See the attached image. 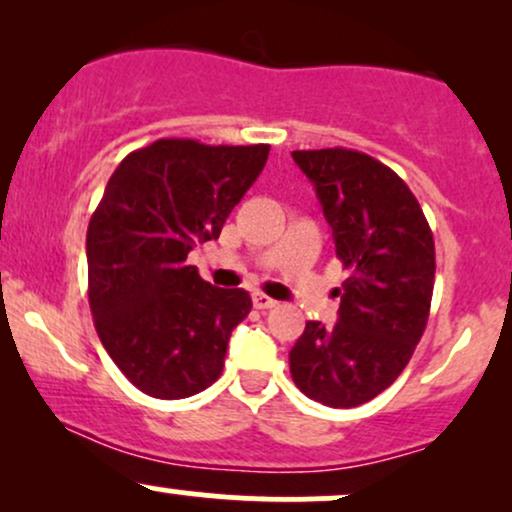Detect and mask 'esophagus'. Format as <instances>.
I'll return each instance as SVG.
<instances>
[{
    "label": "esophagus",
    "instance_id": "34e87169",
    "mask_svg": "<svg viewBox=\"0 0 512 512\" xmlns=\"http://www.w3.org/2000/svg\"><path fill=\"white\" fill-rule=\"evenodd\" d=\"M252 303H255L257 310H272V308H276V301H274V298H269L267 293H255V296H252Z\"/></svg>",
    "mask_w": 512,
    "mask_h": 512
}]
</instances>
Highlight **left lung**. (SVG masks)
I'll return each mask as SVG.
<instances>
[{
    "label": "left lung",
    "mask_w": 512,
    "mask_h": 512,
    "mask_svg": "<svg viewBox=\"0 0 512 512\" xmlns=\"http://www.w3.org/2000/svg\"><path fill=\"white\" fill-rule=\"evenodd\" d=\"M313 182L349 272L334 327L305 322L289 351L303 395L334 409L366 404L399 378L426 330L436 245L416 197L392 168L351 149L293 151Z\"/></svg>",
    "instance_id": "obj_1"
}]
</instances>
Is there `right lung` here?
I'll return each mask as SVG.
<instances>
[{"mask_svg":"<svg viewBox=\"0 0 512 512\" xmlns=\"http://www.w3.org/2000/svg\"><path fill=\"white\" fill-rule=\"evenodd\" d=\"M267 156L269 144L158 139L110 175L88 221V303L108 356L144 395L192 397L221 375L250 293L211 286L187 255L219 238Z\"/></svg>","mask_w":512,"mask_h":512,"instance_id":"add662e5","label":"right lung"}]
</instances>
